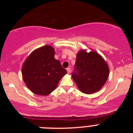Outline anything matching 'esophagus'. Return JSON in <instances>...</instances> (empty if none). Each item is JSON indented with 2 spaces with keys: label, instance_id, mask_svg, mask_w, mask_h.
Returning a JSON list of instances; mask_svg holds the SVG:
<instances>
[{
  "label": "esophagus",
  "instance_id": "obj_1",
  "mask_svg": "<svg viewBox=\"0 0 133 133\" xmlns=\"http://www.w3.org/2000/svg\"><path fill=\"white\" fill-rule=\"evenodd\" d=\"M66 71H67L68 74H70V72H71V70H70V68H67V69H66Z\"/></svg>",
  "mask_w": 133,
  "mask_h": 133
}]
</instances>
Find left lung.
<instances>
[{
    "mask_svg": "<svg viewBox=\"0 0 133 133\" xmlns=\"http://www.w3.org/2000/svg\"><path fill=\"white\" fill-rule=\"evenodd\" d=\"M75 66L77 72H73L72 78L83 93L90 95L98 92L107 81L109 66L95 50L89 52H87V49L79 50Z\"/></svg>",
    "mask_w": 133,
    "mask_h": 133,
    "instance_id": "8db88e82",
    "label": "left lung"
}]
</instances>
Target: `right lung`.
Masks as SVG:
<instances>
[{"instance_id": "obj_1", "label": "right lung", "mask_w": 133, "mask_h": 133, "mask_svg": "<svg viewBox=\"0 0 133 133\" xmlns=\"http://www.w3.org/2000/svg\"><path fill=\"white\" fill-rule=\"evenodd\" d=\"M55 53L51 46H43L32 51L23 63L22 75L24 83L36 95H49L66 74L60 61L55 58Z\"/></svg>"}]
</instances>
